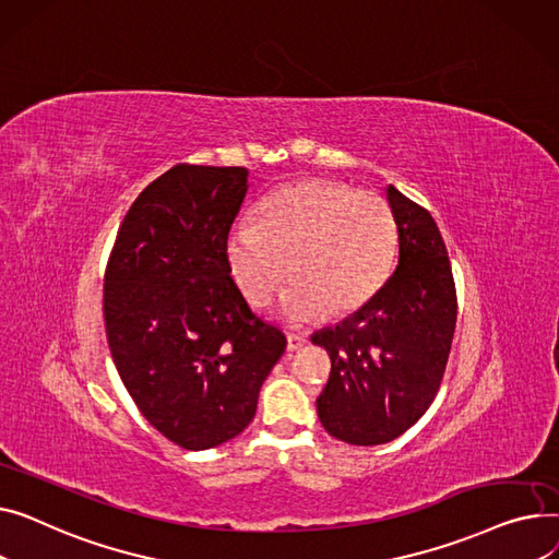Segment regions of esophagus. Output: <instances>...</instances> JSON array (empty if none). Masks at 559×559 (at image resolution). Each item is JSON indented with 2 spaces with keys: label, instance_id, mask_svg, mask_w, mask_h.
Returning a JSON list of instances; mask_svg holds the SVG:
<instances>
[{
  "label": "esophagus",
  "instance_id": "34e87169",
  "mask_svg": "<svg viewBox=\"0 0 559 559\" xmlns=\"http://www.w3.org/2000/svg\"><path fill=\"white\" fill-rule=\"evenodd\" d=\"M305 343H307V334H286L288 352H298L300 347H305Z\"/></svg>",
  "mask_w": 559,
  "mask_h": 559
}]
</instances>
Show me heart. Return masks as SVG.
<instances>
[{
    "mask_svg": "<svg viewBox=\"0 0 559 559\" xmlns=\"http://www.w3.org/2000/svg\"><path fill=\"white\" fill-rule=\"evenodd\" d=\"M227 261L252 307H266L288 271L280 311L288 322L345 313L385 280L397 250V223L377 193L330 180H298L261 203L257 223L227 235Z\"/></svg>",
    "mask_w": 559,
    "mask_h": 559,
    "instance_id": "heart-1",
    "label": "heart"
}]
</instances>
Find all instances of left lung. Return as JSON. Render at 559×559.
<instances>
[{"label":"left lung","instance_id":"1","mask_svg":"<svg viewBox=\"0 0 559 559\" xmlns=\"http://www.w3.org/2000/svg\"><path fill=\"white\" fill-rule=\"evenodd\" d=\"M397 223L400 261L372 298L336 326L311 336L332 358L320 397L324 431L356 447L385 444L429 411L455 332V284L433 216L395 187L385 189Z\"/></svg>","mask_w":559,"mask_h":559}]
</instances>
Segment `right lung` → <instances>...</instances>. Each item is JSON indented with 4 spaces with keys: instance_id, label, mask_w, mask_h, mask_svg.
<instances>
[{
    "instance_id": "obj_1",
    "label": "right lung",
    "mask_w": 559,
    "mask_h": 559,
    "mask_svg": "<svg viewBox=\"0 0 559 559\" xmlns=\"http://www.w3.org/2000/svg\"><path fill=\"white\" fill-rule=\"evenodd\" d=\"M246 191V167L176 164L130 205L104 277L108 345L128 395L189 451L246 429L286 349L229 277L225 246Z\"/></svg>"
}]
</instances>
